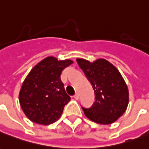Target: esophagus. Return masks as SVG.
<instances>
[{
	"label": "esophagus",
	"instance_id": "1",
	"mask_svg": "<svg viewBox=\"0 0 149 149\" xmlns=\"http://www.w3.org/2000/svg\"><path fill=\"white\" fill-rule=\"evenodd\" d=\"M74 98L75 100H79V93H75V95L74 96Z\"/></svg>",
	"mask_w": 149,
	"mask_h": 149
}]
</instances>
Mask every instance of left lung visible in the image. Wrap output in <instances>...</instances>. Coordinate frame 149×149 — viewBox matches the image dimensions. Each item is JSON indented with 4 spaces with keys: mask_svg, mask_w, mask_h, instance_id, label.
<instances>
[{
    "mask_svg": "<svg viewBox=\"0 0 149 149\" xmlns=\"http://www.w3.org/2000/svg\"><path fill=\"white\" fill-rule=\"evenodd\" d=\"M92 85L95 102L90 108L82 107L88 119L99 124H111L123 114L129 102V92L122 74L104 59L90 62L76 59Z\"/></svg>",
    "mask_w": 149,
    "mask_h": 149,
    "instance_id": "1",
    "label": "left lung"
}]
</instances>
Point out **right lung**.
Wrapping results in <instances>:
<instances>
[{
    "label": "right lung",
    "instance_id": "1",
    "mask_svg": "<svg viewBox=\"0 0 149 149\" xmlns=\"http://www.w3.org/2000/svg\"><path fill=\"white\" fill-rule=\"evenodd\" d=\"M71 60L58 61L48 57L35 65L26 76L19 92V103L31 122L41 125L55 123L70 100L61 80V74Z\"/></svg>",
    "mask_w": 149,
    "mask_h": 149
}]
</instances>
